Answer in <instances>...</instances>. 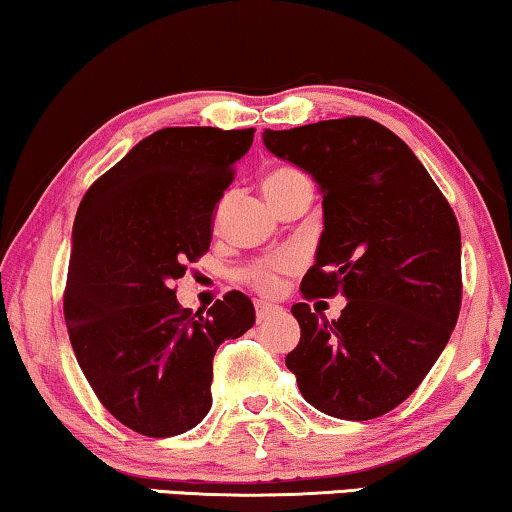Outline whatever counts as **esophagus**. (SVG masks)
I'll list each match as a JSON object with an SVG mask.
<instances>
[{
	"label": "esophagus",
	"instance_id": "1",
	"mask_svg": "<svg viewBox=\"0 0 512 512\" xmlns=\"http://www.w3.org/2000/svg\"><path fill=\"white\" fill-rule=\"evenodd\" d=\"M277 314H282V307L279 305H272V303H256V319L258 321H270L272 317H277Z\"/></svg>",
	"mask_w": 512,
	"mask_h": 512
}]
</instances>
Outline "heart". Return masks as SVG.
Wrapping results in <instances>:
<instances>
[{
	"label": "heart",
	"instance_id": "b5f03b06",
	"mask_svg": "<svg viewBox=\"0 0 512 512\" xmlns=\"http://www.w3.org/2000/svg\"><path fill=\"white\" fill-rule=\"evenodd\" d=\"M303 177V174L291 170V167H277V170H272L265 174L263 179V191L270 193L275 191V188L289 184V181ZM293 268V258L291 256H275V258H268V261H261L256 265H251L247 270V279L251 282V286L263 293H272L279 289V275L286 270Z\"/></svg>",
	"mask_w": 512,
	"mask_h": 512
}]
</instances>
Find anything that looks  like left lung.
<instances>
[{
  "label": "left lung",
  "instance_id": "8db88e82",
  "mask_svg": "<svg viewBox=\"0 0 512 512\" xmlns=\"http://www.w3.org/2000/svg\"><path fill=\"white\" fill-rule=\"evenodd\" d=\"M272 156L317 181L324 207L305 298H347L338 319L291 307L286 356L303 398L363 422L401 405L429 373L461 307V235L452 207L410 146L370 118L265 130Z\"/></svg>",
  "mask_w": 512,
  "mask_h": 512
}]
</instances>
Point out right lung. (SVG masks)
<instances>
[{"instance_id": "add662e5", "label": "right lung", "mask_w": 512, "mask_h": 512, "mask_svg": "<svg viewBox=\"0 0 512 512\" xmlns=\"http://www.w3.org/2000/svg\"><path fill=\"white\" fill-rule=\"evenodd\" d=\"M251 142L254 128H163L102 174L76 212L69 340L104 408L142 436H179L205 419L216 349L256 321L240 291L193 314L172 289L209 249L216 205Z\"/></svg>"}]
</instances>
